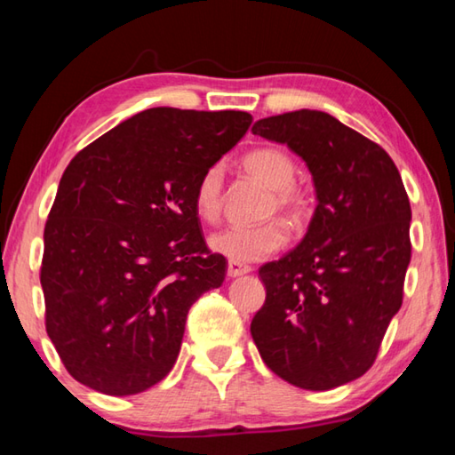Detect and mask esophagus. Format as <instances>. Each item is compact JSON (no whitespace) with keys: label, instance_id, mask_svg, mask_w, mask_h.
I'll list each match as a JSON object with an SVG mask.
<instances>
[{"label":"esophagus","instance_id":"obj_1","mask_svg":"<svg viewBox=\"0 0 455 455\" xmlns=\"http://www.w3.org/2000/svg\"><path fill=\"white\" fill-rule=\"evenodd\" d=\"M246 273H251V267L249 265H241V263H235V260H228V265H227V275L228 276H241V275H246Z\"/></svg>","mask_w":455,"mask_h":455}]
</instances>
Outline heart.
Listing matches in <instances>:
<instances>
[{"label":"heart","mask_w":455,"mask_h":455,"mask_svg":"<svg viewBox=\"0 0 455 455\" xmlns=\"http://www.w3.org/2000/svg\"><path fill=\"white\" fill-rule=\"evenodd\" d=\"M244 171L271 190L265 217L279 212L289 225H299L307 217L309 198L295 187L297 164L281 148H257L243 158ZM195 209L206 222H217L222 212V166L206 168L195 187ZM287 228L281 220H268L259 227H230L211 236V249L235 263H257L275 255L287 244Z\"/></svg>","instance_id":"1"}]
</instances>
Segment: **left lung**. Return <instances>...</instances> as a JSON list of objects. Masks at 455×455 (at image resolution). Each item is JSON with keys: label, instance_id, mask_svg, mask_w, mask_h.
<instances>
[{"label": "left lung", "instance_id": "left-lung-1", "mask_svg": "<svg viewBox=\"0 0 455 455\" xmlns=\"http://www.w3.org/2000/svg\"><path fill=\"white\" fill-rule=\"evenodd\" d=\"M252 134L305 160L317 209L301 244L259 268L267 299L251 335L281 379L333 389L373 365L403 303L410 198L389 154L325 112L263 118Z\"/></svg>", "mask_w": 455, "mask_h": 455}]
</instances>
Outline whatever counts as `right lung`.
I'll use <instances>...</instances> for the list:
<instances>
[{
  "label": "right lung",
  "mask_w": 455,
  "mask_h": 455,
  "mask_svg": "<svg viewBox=\"0 0 455 455\" xmlns=\"http://www.w3.org/2000/svg\"><path fill=\"white\" fill-rule=\"evenodd\" d=\"M251 122L238 110L150 108L68 164L40 281L45 331L76 381L134 395L171 373L188 309L227 275L206 246L195 187Z\"/></svg>",
  "instance_id": "right-lung-1"
}]
</instances>
